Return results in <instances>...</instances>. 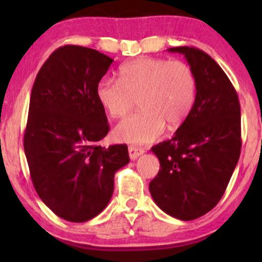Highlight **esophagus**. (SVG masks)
Returning a JSON list of instances; mask_svg holds the SVG:
<instances>
[{"mask_svg":"<svg viewBox=\"0 0 262 262\" xmlns=\"http://www.w3.org/2000/svg\"><path fill=\"white\" fill-rule=\"evenodd\" d=\"M143 152H144V149L138 148V146H134V145L128 146V156H130L131 160H136L137 157L141 156Z\"/></svg>","mask_w":262,"mask_h":262,"instance_id":"1","label":"esophagus"}]
</instances>
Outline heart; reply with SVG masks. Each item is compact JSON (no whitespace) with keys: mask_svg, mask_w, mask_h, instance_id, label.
<instances>
[{"mask_svg":"<svg viewBox=\"0 0 262 262\" xmlns=\"http://www.w3.org/2000/svg\"><path fill=\"white\" fill-rule=\"evenodd\" d=\"M120 80L103 77L96 85V99L112 118H123L138 100L141 111L114 128L118 141L145 144L169 128L180 126L194 106L198 82L184 60L152 57L131 60L119 69Z\"/></svg>","mask_w":262,"mask_h":262,"instance_id":"heart-1","label":"heart"}]
</instances>
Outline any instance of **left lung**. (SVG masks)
Here are the masks:
<instances>
[{"mask_svg": "<svg viewBox=\"0 0 262 262\" xmlns=\"http://www.w3.org/2000/svg\"><path fill=\"white\" fill-rule=\"evenodd\" d=\"M185 55L198 88L194 106L169 141L152 146L160 170L149 184L154 202L181 221L202 217L217 205L241 154L237 93L216 60L193 46L168 49Z\"/></svg>", "mask_w": 262, "mask_h": 262, "instance_id": "left-lung-1", "label": "left lung"}]
</instances>
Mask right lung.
<instances>
[{"label":"right lung","mask_w":262,"mask_h":262,"mask_svg":"<svg viewBox=\"0 0 262 262\" xmlns=\"http://www.w3.org/2000/svg\"><path fill=\"white\" fill-rule=\"evenodd\" d=\"M112 62L94 49L62 46L42 64L32 88L24 136L32 182L52 212L74 223L105 209L114 174L130 161L125 144L98 145L110 125L96 85Z\"/></svg>","instance_id":"obj_1"}]
</instances>
